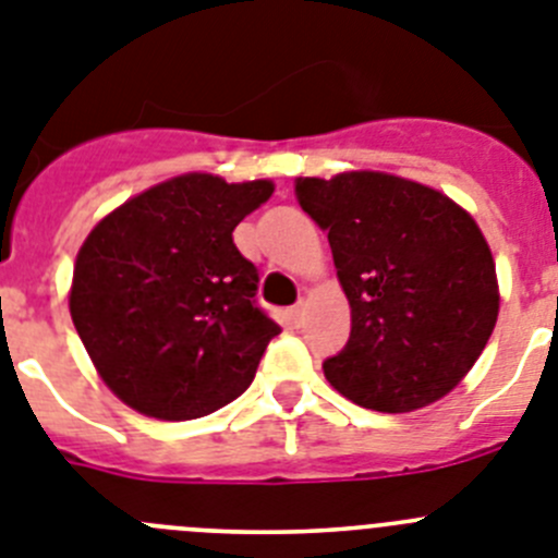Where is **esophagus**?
<instances>
[{
    "label": "esophagus",
    "instance_id": "1",
    "mask_svg": "<svg viewBox=\"0 0 558 558\" xmlns=\"http://www.w3.org/2000/svg\"><path fill=\"white\" fill-rule=\"evenodd\" d=\"M286 316H289L291 325H300V323H303V316H305V305L303 303L291 305V308L286 311Z\"/></svg>",
    "mask_w": 558,
    "mask_h": 558
}]
</instances>
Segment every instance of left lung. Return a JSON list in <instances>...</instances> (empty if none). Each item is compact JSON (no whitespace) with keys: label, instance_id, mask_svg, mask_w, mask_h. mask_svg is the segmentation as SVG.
Listing matches in <instances>:
<instances>
[{"label":"left lung","instance_id":"obj_1","mask_svg":"<svg viewBox=\"0 0 558 558\" xmlns=\"http://www.w3.org/2000/svg\"><path fill=\"white\" fill-rule=\"evenodd\" d=\"M300 205L328 230L350 300V339L325 378L384 414L445 398L498 323V278L475 219L445 194L380 172L300 178Z\"/></svg>","mask_w":558,"mask_h":558}]
</instances>
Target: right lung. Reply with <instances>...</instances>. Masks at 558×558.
<instances>
[{"instance_id":"obj_1","label":"right lung","mask_w":558,"mask_h":558,"mask_svg":"<svg viewBox=\"0 0 558 558\" xmlns=\"http://www.w3.org/2000/svg\"><path fill=\"white\" fill-rule=\"evenodd\" d=\"M272 192L269 180L180 174L88 233L69 311L97 373L130 409L197 420L253 384L280 328L255 303L258 269L233 230Z\"/></svg>"}]
</instances>
